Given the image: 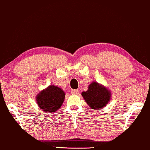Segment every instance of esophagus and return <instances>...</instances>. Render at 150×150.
Returning <instances> with one entry per match:
<instances>
[{
  "instance_id": "1",
  "label": "esophagus",
  "mask_w": 150,
  "mask_h": 150,
  "mask_svg": "<svg viewBox=\"0 0 150 150\" xmlns=\"http://www.w3.org/2000/svg\"><path fill=\"white\" fill-rule=\"evenodd\" d=\"M71 94H74V95H77V94H79V91H78L77 90H73L72 91H71Z\"/></svg>"
}]
</instances>
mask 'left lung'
<instances>
[{
	"instance_id": "1",
	"label": "left lung",
	"mask_w": 150,
	"mask_h": 150,
	"mask_svg": "<svg viewBox=\"0 0 150 150\" xmlns=\"http://www.w3.org/2000/svg\"><path fill=\"white\" fill-rule=\"evenodd\" d=\"M81 95L93 110L105 107L111 98V93L109 90L97 82L90 83L88 90L82 92Z\"/></svg>"
}]
</instances>
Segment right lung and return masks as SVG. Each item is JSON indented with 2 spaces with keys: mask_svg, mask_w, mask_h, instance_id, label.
Returning a JSON list of instances; mask_svg holds the SVG:
<instances>
[{
  "mask_svg": "<svg viewBox=\"0 0 150 150\" xmlns=\"http://www.w3.org/2000/svg\"><path fill=\"white\" fill-rule=\"evenodd\" d=\"M64 92L61 88L55 86H50L41 91L36 97L37 105L45 113L56 111L62 106L64 100Z\"/></svg>",
  "mask_w": 150,
  "mask_h": 150,
  "instance_id": "right-lung-1",
  "label": "right lung"
}]
</instances>
